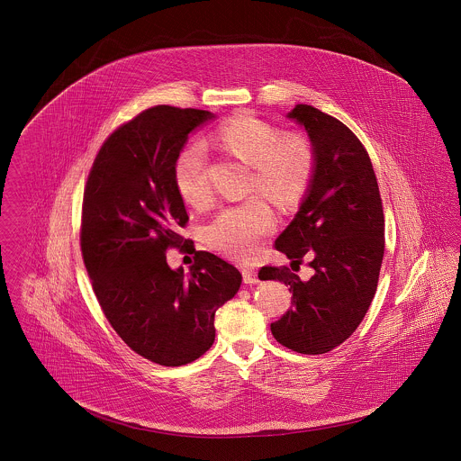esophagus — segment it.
<instances>
[{
  "instance_id": "1",
  "label": "esophagus",
  "mask_w": 461,
  "mask_h": 461,
  "mask_svg": "<svg viewBox=\"0 0 461 461\" xmlns=\"http://www.w3.org/2000/svg\"><path fill=\"white\" fill-rule=\"evenodd\" d=\"M241 276H243V282L252 285V284H258L259 282V276H258V269L254 267H243L241 269Z\"/></svg>"
}]
</instances>
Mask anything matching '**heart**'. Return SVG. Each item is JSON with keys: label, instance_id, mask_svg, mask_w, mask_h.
<instances>
[{"label": "heart", "instance_id": "obj_1", "mask_svg": "<svg viewBox=\"0 0 461 461\" xmlns=\"http://www.w3.org/2000/svg\"><path fill=\"white\" fill-rule=\"evenodd\" d=\"M216 138L221 145L254 167L252 188L278 203H290L306 190L314 171V149L304 134L282 131L261 119L239 115L222 122ZM173 181L179 197L190 205L211 200L207 158L200 143L183 147L173 162ZM275 216L259 195L222 209L207 228L214 249L237 259L252 258L271 231Z\"/></svg>", "mask_w": 461, "mask_h": 461}]
</instances>
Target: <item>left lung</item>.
Returning a JSON list of instances; mask_svg holds the SVG:
<instances>
[{
	"instance_id": "8db88e82",
	"label": "left lung",
	"mask_w": 461,
	"mask_h": 461,
	"mask_svg": "<svg viewBox=\"0 0 461 461\" xmlns=\"http://www.w3.org/2000/svg\"><path fill=\"white\" fill-rule=\"evenodd\" d=\"M306 128L316 169L301 211L275 241L294 263L307 255L306 283L286 266H263L261 280L290 285L292 306L271 333L292 351L325 354L348 340L372 304L385 247V220L372 160L339 119L311 105L288 113Z\"/></svg>"
}]
</instances>
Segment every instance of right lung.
Instances as JSON below:
<instances>
[{"mask_svg": "<svg viewBox=\"0 0 461 461\" xmlns=\"http://www.w3.org/2000/svg\"><path fill=\"white\" fill-rule=\"evenodd\" d=\"M209 110L155 105L110 132L89 169L81 252L93 292L128 348L162 366L207 351L214 314L240 288V271L179 235L188 222L173 162ZM194 251L185 274L165 261L169 248Z\"/></svg>", "mask_w": 461, "mask_h": 461, "instance_id": "obj_1", "label": "right lung"}]
</instances>
